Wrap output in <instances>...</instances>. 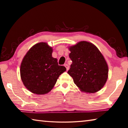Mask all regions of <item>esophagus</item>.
<instances>
[{"label":"esophagus","instance_id":"1","mask_svg":"<svg viewBox=\"0 0 128 128\" xmlns=\"http://www.w3.org/2000/svg\"><path fill=\"white\" fill-rule=\"evenodd\" d=\"M64 66H66V70H69V66H68V64H64Z\"/></svg>","mask_w":128,"mask_h":128}]
</instances>
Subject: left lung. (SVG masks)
I'll use <instances>...</instances> for the list:
<instances>
[{
    "label": "left lung",
    "instance_id": "1",
    "mask_svg": "<svg viewBox=\"0 0 128 128\" xmlns=\"http://www.w3.org/2000/svg\"><path fill=\"white\" fill-rule=\"evenodd\" d=\"M72 61L68 73L82 92L94 93L107 81L108 68L102 54L92 43L81 41L69 47Z\"/></svg>",
    "mask_w": 128,
    "mask_h": 128
}]
</instances>
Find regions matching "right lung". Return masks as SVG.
Masks as SVG:
<instances>
[{
  "mask_svg": "<svg viewBox=\"0 0 128 128\" xmlns=\"http://www.w3.org/2000/svg\"><path fill=\"white\" fill-rule=\"evenodd\" d=\"M52 49L47 43H37L24 58L20 74L24 85L30 92L45 94L50 92L59 76L66 70L52 56Z\"/></svg>",
  "mask_w": 128,
  "mask_h": 128,
  "instance_id": "1",
  "label": "right lung"
}]
</instances>
